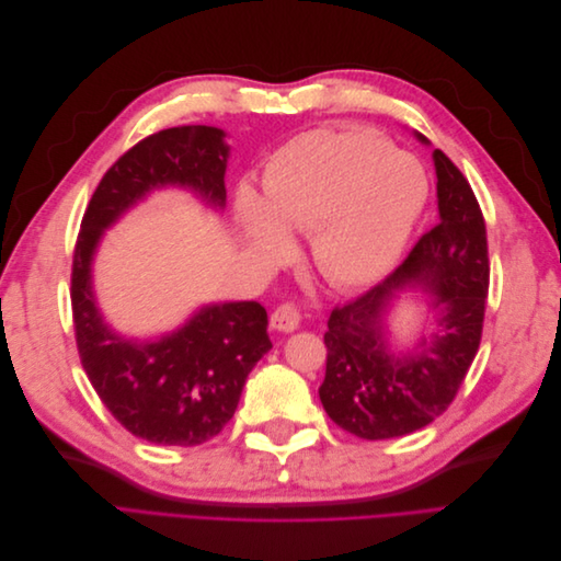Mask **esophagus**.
<instances>
[{"label": "esophagus", "mask_w": 561, "mask_h": 561, "mask_svg": "<svg viewBox=\"0 0 561 561\" xmlns=\"http://www.w3.org/2000/svg\"><path fill=\"white\" fill-rule=\"evenodd\" d=\"M299 320H301V313L297 309V304L293 301L280 304V307L271 313V325L280 332H295L299 328Z\"/></svg>", "instance_id": "obj_1"}]
</instances>
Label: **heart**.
Returning <instances> with one entry per match:
<instances>
[{"label": "heart", "instance_id": "obj_1", "mask_svg": "<svg viewBox=\"0 0 561 561\" xmlns=\"http://www.w3.org/2000/svg\"><path fill=\"white\" fill-rule=\"evenodd\" d=\"M428 178L367 128H316L264 168L262 201L239 198L248 248L262 260L290 250L286 231H311L318 271L339 287L379 280L404 250L426 206Z\"/></svg>", "mask_w": 561, "mask_h": 561}]
</instances>
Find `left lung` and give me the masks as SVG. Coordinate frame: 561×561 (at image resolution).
Masks as SVG:
<instances>
[{
  "mask_svg": "<svg viewBox=\"0 0 561 561\" xmlns=\"http://www.w3.org/2000/svg\"><path fill=\"white\" fill-rule=\"evenodd\" d=\"M421 142H426L419 135ZM439 222L402 264L371 290L334 307L328 320L325 381L318 388L328 416L363 439L410 435L443 414L478 355L489 290L486 227L468 180L445 151H433ZM432 295L438 332L419 354L387 351L382 316L402 291Z\"/></svg>",
  "mask_w": 561,
  "mask_h": 561,
  "instance_id": "8db88e82",
  "label": "left lung"
}]
</instances>
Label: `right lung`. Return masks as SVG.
<instances>
[{"label": "right lung", "instance_id": "add662e5", "mask_svg": "<svg viewBox=\"0 0 561 561\" xmlns=\"http://www.w3.org/2000/svg\"><path fill=\"white\" fill-rule=\"evenodd\" d=\"M227 159L225 130L213 126L147 135L100 180L77 236L70 297L83 371L112 416L154 445L196 447L227 426L248 375L271 348L266 309L257 301L213 304L159 342H128L95 307L93 252L114 219L157 186H190L222 208Z\"/></svg>", "mask_w": 561, "mask_h": 561}]
</instances>
